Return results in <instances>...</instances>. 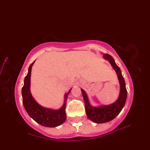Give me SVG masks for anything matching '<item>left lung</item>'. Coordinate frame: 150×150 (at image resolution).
Masks as SVG:
<instances>
[{
	"mask_svg": "<svg viewBox=\"0 0 150 150\" xmlns=\"http://www.w3.org/2000/svg\"><path fill=\"white\" fill-rule=\"evenodd\" d=\"M103 58L108 60L115 70L120 83V94L118 99L114 103L109 105L93 107L89 103L87 94L83 89H81L83 99L86 115L88 119L96 123H103L113 120L121 112L126 103L127 98V90L121 70L118 66L114 58L109 54H104Z\"/></svg>",
	"mask_w": 150,
	"mask_h": 150,
	"instance_id": "left-lung-1",
	"label": "left lung"
}]
</instances>
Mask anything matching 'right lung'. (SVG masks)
<instances>
[{
	"instance_id": "1",
	"label": "right lung",
	"mask_w": 150,
	"mask_h": 150,
	"mask_svg": "<svg viewBox=\"0 0 150 150\" xmlns=\"http://www.w3.org/2000/svg\"><path fill=\"white\" fill-rule=\"evenodd\" d=\"M33 61L28 68V72L24 79V84L22 89V103L25 111L30 117L38 123L46 127H56L62 124L66 119L65 112L67 96L71 89L65 94L64 102L58 110L45 108L39 105L33 98L30 92V77Z\"/></svg>"
}]
</instances>
